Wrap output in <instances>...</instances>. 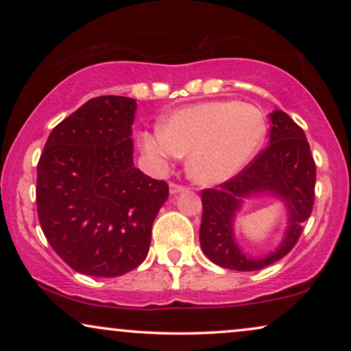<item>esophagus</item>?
I'll list each match as a JSON object with an SVG mask.
<instances>
[{"mask_svg":"<svg viewBox=\"0 0 351 351\" xmlns=\"http://www.w3.org/2000/svg\"><path fill=\"white\" fill-rule=\"evenodd\" d=\"M184 190H185V186H184V185L174 184V182H171V184H169V191H171V195H177V193H180V191H184Z\"/></svg>","mask_w":351,"mask_h":351,"instance_id":"1","label":"esophagus"}]
</instances>
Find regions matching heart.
Segmentation results:
<instances>
[{
    "instance_id": "1",
    "label": "heart",
    "mask_w": 351,
    "mask_h": 351,
    "mask_svg": "<svg viewBox=\"0 0 351 351\" xmlns=\"http://www.w3.org/2000/svg\"><path fill=\"white\" fill-rule=\"evenodd\" d=\"M267 136V118L252 104L213 100L189 105L166 117L156 131H143L138 143L156 166L186 158V172L201 185L237 176L256 156Z\"/></svg>"
}]
</instances>
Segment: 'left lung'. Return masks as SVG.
Instances as JSON below:
<instances>
[{
	"instance_id": "8db88e82",
	"label": "left lung",
	"mask_w": 351,
	"mask_h": 351,
	"mask_svg": "<svg viewBox=\"0 0 351 351\" xmlns=\"http://www.w3.org/2000/svg\"><path fill=\"white\" fill-rule=\"evenodd\" d=\"M270 145L239 174L217 189L201 191V249L210 262L228 270L254 271L280 261L299 241L313 210L316 166L305 132L281 110L270 113ZM254 194H275L287 204L290 215L280 247L263 258L246 256L232 234L234 215L243 199Z\"/></svg>"
}]
</instances>
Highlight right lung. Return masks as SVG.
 Instances as JSON below:
<instances>
[{"mask_svg": "<svg viewBox=\"0 0 351 351\" xmlns=\"http://www.w3.org/2000/svg\"><path fill=\"white\" fill-rule=\"evenodd\" d=\"M131 97L90 99L57 124L38 162L43 233L75 271L113 278L145 261L165 180L134 167Z\"/></svg>", "mask_w": 351, "mask_h": 351, "instance_id": "right-lung-1", "label": "right lung"}]
</instances>
